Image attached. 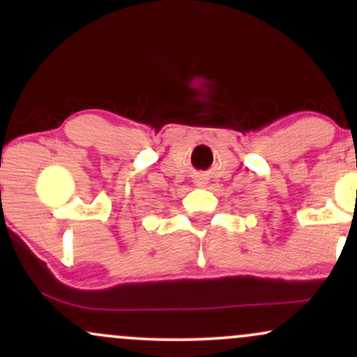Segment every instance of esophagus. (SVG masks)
<instances>
[{"label": "esophagus", "mask_w": 357, "mask_h": 357, "mask_svg": "<svg viewBox=\"0 0 357 357\" xmlns=\"http://www.w3.org/2000/svg\"><path fill=\"white\" fill-rule=\"evenodd\" d=\"M203 184H204L203 178H198V179H196V186H203Z\"/></svg>", "instance_id": "esophagus-1"}]
</instances>
